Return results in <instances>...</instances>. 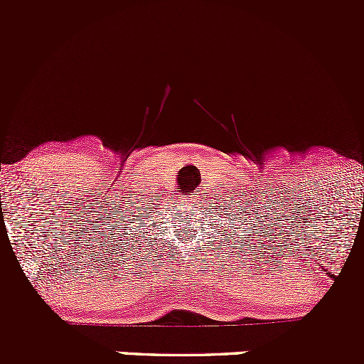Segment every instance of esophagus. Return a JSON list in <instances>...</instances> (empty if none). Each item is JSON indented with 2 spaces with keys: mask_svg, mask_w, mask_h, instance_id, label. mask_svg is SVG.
Here are the masks:
<instances>
[{
  "mask_svg": "<svg viewBox=\"0 0 364 364\" xmlns=\"http://www.w3.org/2000/svg\"><path fill=\"white\" fill-rule=\"evenodd\" d=\"M197 195H198V193H193V197H197Z\"/></svg>",
  "mask_w": 364,
  "mask_h": 364,
  "instance_id": "1",
  "label": "esophagus"
}]
</instances>
